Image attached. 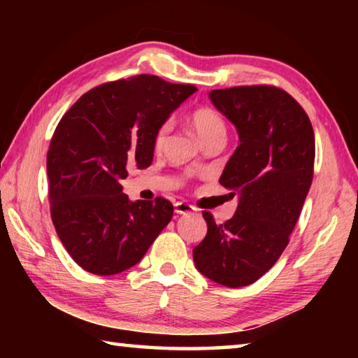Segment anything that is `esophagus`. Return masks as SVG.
I'll use <instances>...</instances> for the list:
<instances>
[{
    "instance_id": "esophagus-1",
    "label": "esophagus",
    "mask_w": 358,
    "mask_h": 358,
    "mask_svg": "<svg viewBox=\"0 0 358 358\" xmlns=\"http://www.w3.org/2000/svg\"><path fill=\"white\" fill-rule=\"evenodd\" d=\"M196 211V208L192 207V205L186 203V202H177L175 203V213L178 215H187V213H194Z\"/></svg>"
}]
</instances>
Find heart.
Here are the masks:
<instances>
[{
    "label": "heart",
    "mask_w": 358,
    "mask_h": 358,
    "mask_svg": "<svg viewBox=\"0 0 358 358\" xmlns=\"http://www.w3.org/2000/svg\"><path fill=\"white\" fill-rule=\"evenodd\" d=\"M191 124L194 131H196L197 137L201 138V142L207 141L208 137L217 134V132H226V124H224V120L220 113L213 108L208 107H201L196 108L191 113ZM169 132V124L164 123L159 126V129L156 131L155 134V145L156 147H161L162 143L166 142Z\"/></svg>",
    "instance_id": "1"
}]
</instances>
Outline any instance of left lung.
Masks as SVG:
<instances>
[{
    "instance_id": "left-lung-1",
    "label": "left lung",
    "mask_w": 358,
    "mask_h": 358,
    "mask_svg": "<svg viewBox=\"0 0 358 358\" xmlns=\"http://www.w3.org/2000/svg\"><path fill=\"white\" fill-rule=\"evenodd\" d=\"M208 96L238 132V147L220 178L237 191L238 207L224 224L203 211L208 230L192 257L208 280L243 287L286 250L313 181L314 132L306 112L284 90L254 85L211 90Z\"/></svg>"
}]
</instances>
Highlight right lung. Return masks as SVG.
<instances>
[{"instance_id": "add662e5", "label": "right lung", "mask_w": 358, "mask_h": 358, "mask_svg": "<svg viewBox=\"0 0 358 358\" xmlns=\"http://www.w3.org/2000/svg\"><path fill=\"white\" fill-rule=\"evenodd\" d=\"M196 92L136 76L90 90L58 123L47 153L50 213L83 270L106 276L131 268L171 222V202H132L121 180L128 169L151 164L156 131Z\"/></svg>"}]
</instances>
